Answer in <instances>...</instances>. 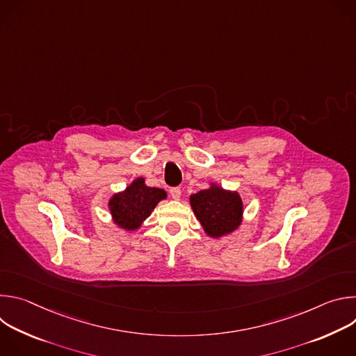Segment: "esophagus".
Returning <instances> with one entry per match:
<instances>
[{
	"instance_id": "34e87169",
	"label": "esophagus",
	"mask_w": 356,
	"mask_h": 356,
	"mask_svg": "<svg viewBox=\"0 0 356 356\" xmlns=\"http://www.w3.org/2000/svg\"><path fill=\"white\" fill-rule=\"evenodd\" d=\"M170 195H172L173 200H180V197H181V190H180L179 187H175V188L170 190Z\"/></svg>"
}]
</instances>
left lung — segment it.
Masks as SVG:
<instances>
[{
	"instance_id": "obj_1",
	"label": "left lung",
	"mask_w": 356,
	"mask_h": 356,
	"mask_svg": "<svg viewBox=\"0 0 356 356\" xmlns=\"http://www.w3.org/2000/svg\"><path fill=\"white\" fill-rule=\"evenodd\" d=\"M191 210L204 232L211 238H222L236 231L243 220V202L238 191L210 183L188 197Z\"/></svg>"
}]
</instances>
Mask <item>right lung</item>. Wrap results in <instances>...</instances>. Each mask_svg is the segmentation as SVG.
Listing matches in <instances>:
<instances>
[{
	"label": "right lung",
	"mask_w": 356,
	"mask_h": 356,
	"mask_svg": "<svg viewBox=\"0 0 356 356\" xmlns=\"http://www.w3.org/2000/svg\"><path fill=\"white\" fill-rule=\"evenodd\" d=\"M168 193L163 188L149 187L143 177L134 179L125 190L114 193L108 202L111 221L124 231H136Z\"/></svg>",
	"instance_id": "right-lung-1"
}]
</instances>
